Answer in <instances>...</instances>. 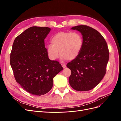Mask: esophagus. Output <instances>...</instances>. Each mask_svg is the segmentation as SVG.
Wrapping results in <instances>:
<instances>
[{
	"label": "esophagus",
	"mask_w": 121,
	"mask_h": 121,
	"mask_svg": "<svg viewBox=\"0 0 121 121\" xmlns=\"http://www.w3.org/2000/svg\"><path fill=\"white\" fill-rule=\"evenodd\" d=\"M61 65H62V67H63V68H65V67H66V65H65V64H61Z\"/></svg>",
	"instance_id": "obj_1"
}]
</instances>
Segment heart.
<instances>
[{
    "label": "heart",
    "mask_w": 121,
    "mask_h": 121,
    "mask_svg": "<svg viewBox=\"0 0 121 121\" xmlns=\"http://www.w3.org/2000/svg\"><path fill=\"white\" fill-rule=\"evenodd\" d=\"M51 44L47 47L50 59L55 60L60 56L63 60H74L81 53L83 46V38L78 32H60L50 39Z\"/></svg>",
    "instance_id": "b5f03b06"
}]
</instances>
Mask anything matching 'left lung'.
Wrapping results in <instances>:
<instances>
[{
    "instance_id": "left-lung-1",
    "label": "left lung",
    "mask_w": 121,
    "mask_h": 121,
    "mask_svg": "<svg viewBox=\"0 0 121 121\" xmlns=\"http://www.w3.org/2000/svg\"><path fill=\"white\" fill-rule=\"evenodd\" d=\"M72 29L81 33L83 46L78 57L67 65L72 72L69 83L77 91H88L96 86L105 74L109 59L108 46L95 29L86 25Z\"/></svg>"
}]
</instances>
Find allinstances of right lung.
<instances>
[{
  "label": "right lung",
  "instance_id": "1",
  "mask_svg": "<svg viewBox=\"0 0 121 121\" xmlns=\"http://www.w3.org/2000/svg\"><path fill=\"white\" fill-rule=\"evenodd\" d=\"M48 27H32L14 39L10 64L17 82L32 95L40 96L52 89L53 79L63 68L49 59L44 39Z\"/></svg>",
  "mask_w": 121,
  "mask_h": 121
}]
</instances>
